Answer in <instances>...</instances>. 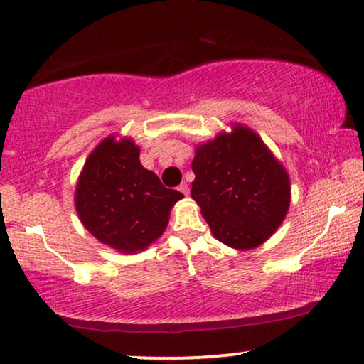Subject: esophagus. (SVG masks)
Masks as SVG:
<instances>
[{"label":"esophagus","mask_w":364,"mask_h":364,"mask_svg":"<svg viewBox=\"0 0 364 364\" xmlns=\"http://www.w3.org/2000/svg\"><path fill=\"white\" fill-rule=\"evenodd\" d=\"M178 190H179V191H181V193H183V195H185V196H188V195H190V188H188V185H186V183H181V185H179V186H178Z\"/></svg>","instance_id":"34e87169"}]
</instances>
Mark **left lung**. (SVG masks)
Here are the masks:
<instances>
[{
  "label": "left lung",
  "mask_w": 364,
  "mask_h": 364,
  "mask_svg": "<svg viewBox=\"0 0 364 364\" xmlns=\"http://www.w3.org/2000/svg\"><path fill=\"white\" fill-rule=\"evenodd\" d=\"M191 198L213 236L235 250L263 245L287 218L289 174L259 134L232 123L231 133L198 144Z\"/></svg>",
  "instance_id": "8db88e82"
}]
</instances>
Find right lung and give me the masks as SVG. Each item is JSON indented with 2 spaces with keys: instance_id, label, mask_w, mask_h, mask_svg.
Returning a JSON list of instances; mask_svg holds the SVG:
<instances>
[{
  "instance_id": "right-lung-1",
  "label": "right lung",
  "mask_w": 364,
  "mask_h": 364,
  "mask_svg": "<svg viewBox=\"0 0 364 364\" xmlns=\"http://www.w3.org/2000/svg\"><path fill=\"white\" fill-rule=\"evenodd\" d=\"M181 198L143 168L139 146L132 138L109 134L86 158L75 206L83 226L100 243L134 255L163 235L169 211Z\"/></svg>"
}]
</instances>
